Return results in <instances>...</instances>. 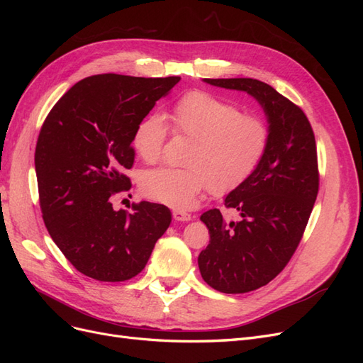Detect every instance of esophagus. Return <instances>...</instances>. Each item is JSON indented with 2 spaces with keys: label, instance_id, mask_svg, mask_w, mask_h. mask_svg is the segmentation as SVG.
I'll list each match as a JSON object with an SVG mask.
<instances>
[{
  "label": "esophagus",
  "instance_id": "obj_1",
  "mask_svg": "<svg viewBox=\"0 0 363 363\" xmlns=\"http://www.w3.org/2000/svg\"><path fill=\"white\" fill-rule=\"evenodd\" d=\"M172 216H174L175 221H191V215L188 212L179 211V208L172 211Z\"/></svg>",
  "mask_w": 363,
  "mask_h": 363
}]
</instances>
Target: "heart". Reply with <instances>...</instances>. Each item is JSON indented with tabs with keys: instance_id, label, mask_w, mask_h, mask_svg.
<instances>
[{
	"instance_id": "heart-1",
	"label": "heart",
	"mask_w": 363,
	"mask_h": 363,
	"mask_svg": "<svg viewBox=\"0 0 363 363\" xmlns=\"http://www.w3.org/2000/svg\"><path fill=\"white\" fill-rule=\"evenodd\" d=\"M174 135L191 139L183 168H157L140 175V191L171 207H189L211 188L216 195L232 192L257 169L269 144V127L256 113L204 91L180 96L167 113ZM167 124L159 113L140 119L131 136L139 159L157 163Z\"/></svg>"
}]
</instances>
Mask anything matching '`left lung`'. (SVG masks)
<instances>
[{
  "instance_id": "left-lung-1",
  "label": "left lung",
  "mask_w": 363,
  "mask_h": 363,
  "mask_svg": "<svg viewBox=\"0 0 363 363\" xmlns=\"http://www.w3.org/2000/svg\"><path fill=\"white\" fill-rule=\"evenodd\" d=\"M245 91L269 123V144L251 177L225 196L240 219L225 223L219 208L201 215L211 240L199 256L201 277L224 294H245L277 277L298 247L320 189L316 144L301 107L255 79H204Z\"/></svg>"
}]
</instances>
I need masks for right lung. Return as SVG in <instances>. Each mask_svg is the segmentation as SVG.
<instances>
[{
  "instance_id": "right-lung-1",
  "label": "right lung",
  "mask_w": 363,
  "mask_h": 363,
  "mask_svg": "<svg viewBox=\"0 0 363 363\" xmlns=\"http://www.w3.org/2000/svg\"><path fill=\"white\" fill-rule=\"evenodd\" d=\"M180 77L98 74L75 83L39 131L35 167L42 218L72 267L100 281H125L145 268L171 224L167 206L140 201L115 211L131 188V136Z\"/></svg>"
}]
</instances>
